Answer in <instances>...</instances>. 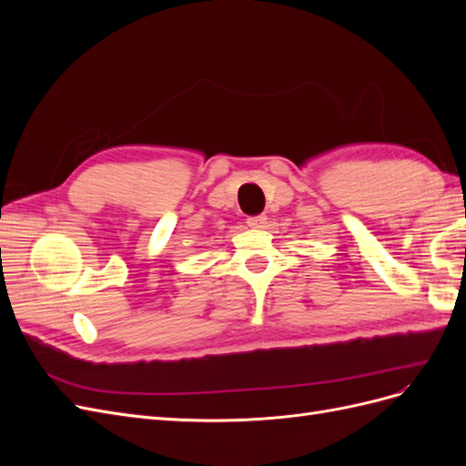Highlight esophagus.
<instances>
[{"label": "esophagus", "mask_w": 466, "mask_h": 466, "mask_svg": "<svg viewBox=\"0 0 466 466\" xmlns=\"http://www.w3.org/2000/svg\"><path fill=\"white\" fill-rule=\"evenodd\" d=\"M247 225L252 229H262L266 225V216H252L247 219Z\"/></svg>", "instance_id": "34e87169"}]
</instances>
